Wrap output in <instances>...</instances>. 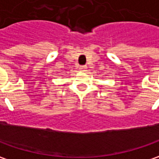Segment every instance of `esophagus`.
Instances as JSON below:
<instances>
[{
	"label": "esophagus",
	"instance_id": "1",
	"mask_svg": "<svg viewBox=\"0 0 159 159\" xmlns=\"http://www.w3.org/2000/svg\"><path fill=\"white\" fill-rule=\"evenodd\" d=\"M86 68H87V67H86L85 65H84V66H80V69H81L82 71H84L85 69H86Z\"/></svg>",
	"mask_w": 159,
	"mask_h": 159
}]
</instances>
